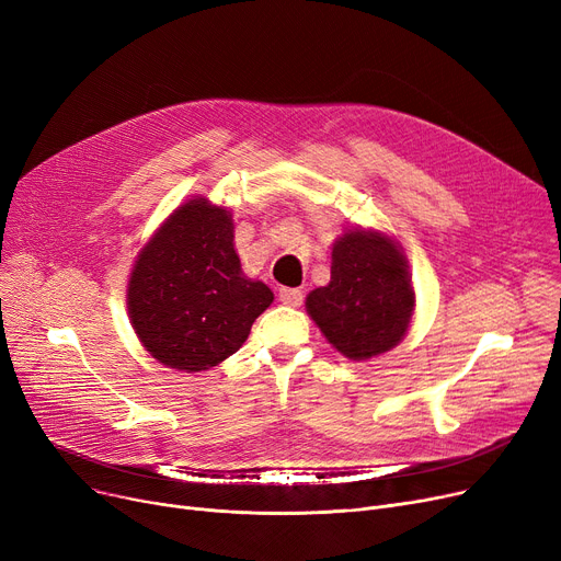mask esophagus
<instances>
[{"mask_svg": "<svg viewBox=\"0 0 561 561\" xmlns=\"http://www.w3.org/2000/svg\"><path fill=\"white\" fill-rule=\"evenodd\" d=\"M305 300V293L300 288H279V302L288 305V307H300Z\"/></svg>", "mask_w": 561, "mask_h": 561, "instance_id": "esophagus-1", "label": "esophagus"}]
</instances>
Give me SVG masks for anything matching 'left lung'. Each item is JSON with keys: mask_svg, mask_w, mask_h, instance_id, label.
Returning <instances> with one entry per match:
<instances>
[{"mask_svg": "<svg viewBox=\"0 0 561 561\" xmlns=\"http://www.w3.org/2000/svg\"><path fill=\"white\" fill-rule=\"evenodd\" d=\"M409 263L387 233L350 229L332 248V279L307 296V313L347 359L396 347L414 313Z\"/></svg>", "mask_w": 561, "mask_h": 561, "instance_id": "left-lung-1", "label": "left lung"}]
</instances>
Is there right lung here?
<instances>
[{
    "instance_id": "add662e5",
    "label": "right lung",
    "mask_w": 561,
    "mask_h": 561,
    "mask_svg": "<svg viewBox=\"0 0 561 561\" xmlns=\"http://www.w3.org/2000/svg\"><path fill=\"white\" fill-rule=\"evenodd\" d=\"M273 290L248 279L233 250L225 206L195 197L154 231L127 286L131 328L150 355L174 370L199 373L239 350Z\"/></svg>"
}]
</instances>
